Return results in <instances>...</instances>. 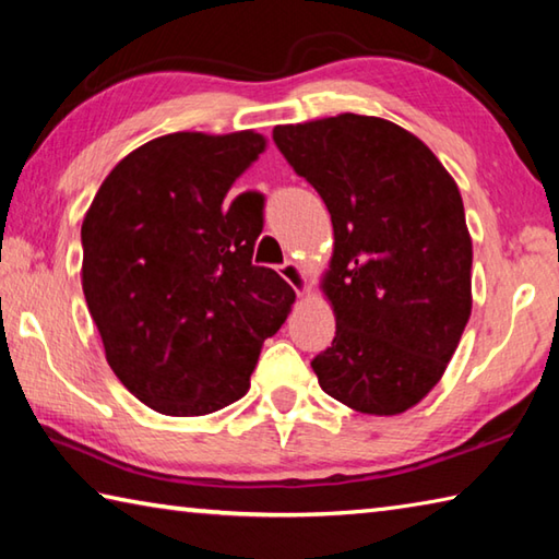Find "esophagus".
I'll return each instance as SVG.
<instances>
[{
    "label": "esophagus",
    "instance_id": "esophagus-1",
    "mask_svg": "<svg viewBox=\"0 0 559 559\" xmlns=\"http://www.w3.org/2000/svg\"><path fill=\"white\" fill-rule=\"evenodd\" d=\"M278 273H281V278L286 281L288 286L298 293V296H306L308 281H306V273H302V269L298 266V263L286 261V263H283V266H278Z\"/></svg>",
    "mask_w": 559,
    "mask_h": 559
}]
</instances>
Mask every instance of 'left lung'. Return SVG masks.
<instances>
[{"mask_svg": "<svg viewBox=\"0 0 559 559\" xmlns=\"http://www.w3.org/2000/svg\"><path fill=\"white\" fill-rule=\"evenodd\" d=\"M273 143L333 219L323 278L335 337L313 357L349 409L402 414L441 380L471 316V236L459 187L419 138L343 112L273 128Z\"/></svg>", "mask_w": 559, "mask_h": 559, "instance_id": "left-lung-1", "label": "left lung"}]
</instances>
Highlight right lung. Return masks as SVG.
<instances>
[{"instance_id":"right-lung-1","label":"right lung","mask_w":559,"mask_h":559,"mask_svg":"<svg viewBox=\"0 0 559 559\" xmlns=\"http://www.w3.org/2000/svg\"><path fill=\"white\" fill-rule=\"evenodd\" d=\"M266 140L173 132L132 150L81 226L83 296L118 380L150 409L202 416L249 392L296 293L253 266L261 194L226 206Z\"/></svg>"}]
</instances>
